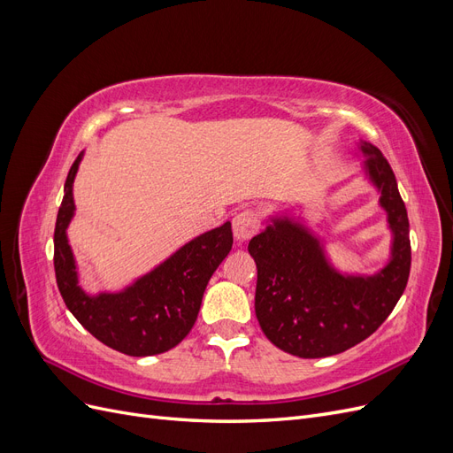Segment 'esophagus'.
Listing matches in <instances>:
<instances>
[{
    "label": "esophagus",
    "mask_w": 453,
    "mask_h": 453,
    "mask_svg": "<svg viewBox=\"0 0 453 453\" xmlns=\"http://www.w3.org/2000/svg\"><path fill=\"white\" fill-rule=\"evenodd\" d=\"M258 217L251 210H243L240 211L234 219H232V230H234V240L238 243H245L251 240L257 230H258Z\"/></svg>",
    "instance_id": "1"
}]
</instances>
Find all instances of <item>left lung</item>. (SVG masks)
I'll use <instances>...</instances> for the list:
<instances>
[{
	"label": "left lung",
	"instance_id": "1",
	"mask_svg": "<svg viewBox=\"0 0 453 453\" xmlns=\"http://www.w3.org/2000/svg\"><path fill=\"white\" fill-rule=\"evenodd\" d=\"M363 173L380 195L391 232L389 258L374 273L338 270L304 217L268 215L250 242L257 263L255 313L273 346L303 359L346 351L388 319L410 273V226L395 173L380 149L359 142Z\"/></svg>",
	"mask_w": 453,
	"mask_h": 453
}]
</instances>
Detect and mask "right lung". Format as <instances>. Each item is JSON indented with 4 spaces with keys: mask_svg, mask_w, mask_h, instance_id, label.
Masks as SVG:
<instances>
[{
    "mask_svg": "<svg viewBox=\"0 0 453 453\" xmlns=\"http://www.w3.org/2000/svg\"><path fill=\"white\" fill-rule=\"evenodd\" d=\"M85 153L67 173L54 228V272L64 303L102 344L130 357H149L175 348L193 328L205 287L232 250L230 221L193 238L120 291L87 293L67 240L75 215L73 181Z\"/></svg>",
    "mask_w": 453,
    "mask_h": 453,
    "instance_id": "1",
    "label": "right lung"
}]
</instances>
